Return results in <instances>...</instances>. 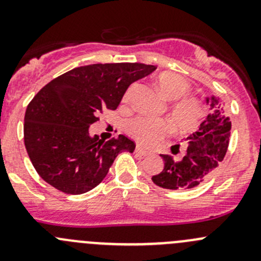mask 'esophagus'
<instances>
[{
  "label": "esophagus",
  "instance_id": "obj_1",
  "mask_svg": "<svg viewBox=\"0 0 261 261\" xmlns=\"http://www.w3.org/2000/svg\"><path fill=\"white\" fill-rule=\"evenodd\" d=\"M135 152H136V154H139V155H143V156H146V155H149V154H150L149 151H146V150L144 149L143 146H140V145L136 146Z\"/></svg>",
  "mask_w": 261,
  "mask_h": 261
}]
</instances>
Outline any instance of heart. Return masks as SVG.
Segmentation results:
<instances>
[{
  "mask_svg": "<svg viewBox=\"0 0 261 261\" xmlns=\"http://www.w3.org/2000/svg\"><path fill=\"white\" fill-rule=\"evenodd\" d=\"M156 84L163 96L174 101L170 106V120L178 131L183 134L192 133L198 127L204 116V106L201 99L188 96L192 86L186 78L173 72H164L158 75ZM135 86L126 92V98L131 96ZM177 101H175V99ZM127 133L144 145H154L170 133V123L160 118L138 116L127 122Z\"/></svg>",
  "mask_w": 261,
  "mask_h": 261,
  "instance_id": "1",
  "label": "heart"
}]
</instances>
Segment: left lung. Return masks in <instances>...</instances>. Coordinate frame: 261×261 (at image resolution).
<instances>
[{"label": "left lung", "mask_w": 261, "mask_h": 261, "mask_svg": "<svg viewBox=\"0 0 261 261\" xmlns=\"http://www.w3.org/2000/svg\"><path fill=\"white\" fill-rule=\"evenodd\" d=\"M211 111L198 130L187 138L188 146L180 158L160 155L164 168L152 181L165 189H191L201 184L218 167L225 158L231 134V121L216 97L206 99ZM177 155L179 145L172 147Z\"/></svg>", "instance_id": "left-lung-1"}]
</instances>
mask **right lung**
<instances>
[{"label":"right lung","mask_w":261,"mask_h":261,"mask_svg":"<svg viewBox=\"0 0 261 261\" xmlns=\"http://www.w3.org/2000/svg\"><path fill=\"white\" fill-rule=\"evenodd\" d=\"M156 69L143 63L78 67L44 86L28 105L23 123L26 151L38 174L67 194L98 186L120 152L135 143L118 135L92 138L88 127L106 110H116L126 89Z\"/></svg>","instance_id":"obj_1"}]
</instances>
